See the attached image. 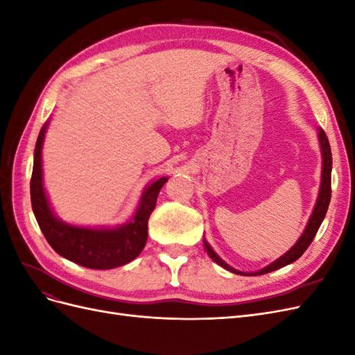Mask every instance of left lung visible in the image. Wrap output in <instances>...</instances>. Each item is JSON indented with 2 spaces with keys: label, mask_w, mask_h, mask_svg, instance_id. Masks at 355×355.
<instances>
[{
  "label": "left lung",
  "mask_w": 355,
  "mask_h": 355,
  "mask_svg": "<svg viewBox=\"0 0 355 355\" xmlns=\"http://www.w3.org/2000/svg\"><path fill=\"white\" fill-rule=\"evenodd\" d=\"M317 137H318V144H320V153H321V179H320V188H318V196L314 204V209L311 211V216L306 222V227L304 230V232L300 234V237L296 240V243L290 247V249L282 254L278 259H275L274 262H271L270 265L263 266L262 270H257L253 272H244L240 270H235L234 266L228 265L225 262L222 257L213 250V247L207 243L206 237H202V244L204 249H206L207 254L210 256V259L216 262L218 265H220L225 270H228L230 272L239 274V275H262V274H268L272 272L275 270H280V268L293 263L295 261H297L300 256L304 254V252L308 249V245L313 243L315 234L320 228L321 222L326 218L327 213V207L330 202V197H331V189H330V184H331V151H330V145H329V139L326 136V133L323 132V128L317 127Z\"/></svg>",
  "instance_id": "left-lung-1"
}]
</instances>
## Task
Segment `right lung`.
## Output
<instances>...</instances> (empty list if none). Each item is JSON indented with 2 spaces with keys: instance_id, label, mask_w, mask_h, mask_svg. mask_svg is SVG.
Masks as SVG:
<instances>
[{
  "instance_id": "obj_1",
  "label": "right lung",
  "mask_w": 355,
  "mask_h": 355,
  "mask_svg": "<svg viewBox=\"0 0 355 355\" xmlns=\"http://www.w3.org/2000/svg\"><path fill=\"white\" fill-rule=\"evenodd\" d=\"M41 127L31 179V202L41 232L58 254L90 270H112L125 265L141 254L148 240V219L155 209L159 189L168 180L163 176L148 184L135 213L115 227H83L62 220L51 207L44 187L42 145L49 128Z\"/></svg>"
}]
</instances>
